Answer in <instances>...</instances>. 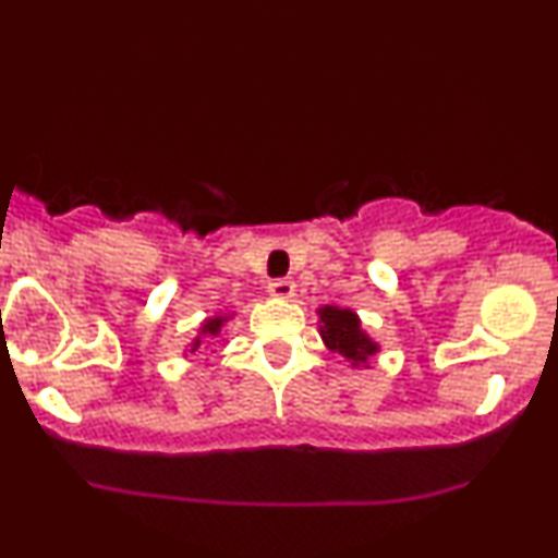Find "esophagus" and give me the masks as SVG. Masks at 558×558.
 <instances>
[{
  "label": "esophagus",
  "mask_w": 558,
  "mask_h": 558,
  "mask_svg": "<svg viewBox=\"0 0 558 558\" xmlns=\"http://www.w3.org/2000/svg\"><path fill=\"white\" fill-rule=\"evenodd\" d=\"M267 291H270V296L275 299H291L293 291H296V286H293L291 278H275L267 283Z\"/></svg>",
  "instance_id": "obj_1"
}]
</instances>
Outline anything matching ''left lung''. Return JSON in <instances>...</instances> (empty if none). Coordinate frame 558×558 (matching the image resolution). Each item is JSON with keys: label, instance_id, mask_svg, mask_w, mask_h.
Listing matches in <instances>:
<instances>
[{"label": "left lung", "instance_id": "8db88e82", "mask_svg": "<svg viewBox=\"0 0 558 558\" xmlns=\"http://www.w3.org/2000/svg\"><path fill=\"white\" fill-rule=\"evenodd\" d=\"M319 315V336H323L325 345L351 364H367L373 354H377V343L367 332L362 330L360 317L351 310H341V306H323Z\"/></svg>", "mask_w": 558, "mask_h": 558}]
</instances>
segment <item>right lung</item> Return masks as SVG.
Segmentation results:
<instances>
[{"mask_svg": "<svg viewBox=\"0 0 558 558\" xmlns=\"http://www.w3.org/2000/svg\"><path fill=\"white\" fill-rule=\"evenodd\" d=\"M222 323H226V319H222V317H213V319H207V323L202 325V336H213V338H215L217 332H220ZM198 345H202V338H196L194 345H191V351H196Z\"/></svg>", "mask_w": 558, "mask_h": 558, "instance_id": "obj_1", "label": "right lung"}]
</instances>
